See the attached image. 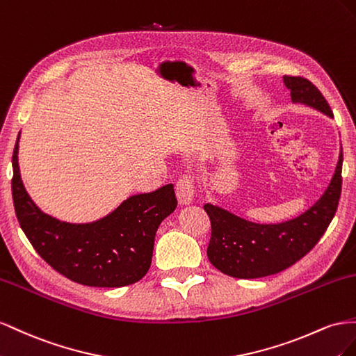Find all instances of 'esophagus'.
I'll return each mask as SVG.
<instances>
[{
    "instance_id": "esophagus-1",
    "label": "esophagus",
    "mask_w": 356,
    "mask_h": 356,
    "mask_svg": "<svg viewBox=\"0 0 356 356\" xmlns=\"http://www.w3.org/2000/svg\"><path fill=\"white\" fill-rule=\"evenodd\" d=\"M176 192L180 204H189L194 198V179L189 175L180 176L176 184Z\"/></svg>"
}]
</instances>
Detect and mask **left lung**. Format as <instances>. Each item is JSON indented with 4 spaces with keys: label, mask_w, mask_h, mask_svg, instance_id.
Here are the masks:
<instances>
[{
    "label": "left lung",
    "mask_w": 356,
    "mask_h": 356,
    "mask_svg": "<svg viewBox=\"0 0 356 356\" xmlns=\"http://www.w3.org/2000/svg\"><path fill=\"white\" fill-rule=\"evenodd\" d=\"M293 103H302L332 116L321 90L302 76L283 77ZM343 150L328 189L301 216L279 225H258L206 204L211 236L207 257L219 271L237 279H258L289 268L316 246L336 215L341 195Z\"/></svg>",
    "instance_id": "1"
}]
</instances>
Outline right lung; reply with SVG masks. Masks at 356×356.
<instances>
[{
  "instance_id": "right-lung-1",
  "label": "right lung",
  "mask_w": 356,
  "mask_h": 356,
  "mask_svg": "<svg viewBox=\"0 0 356 356\" xmlns=\"http://www.w3.org/2000/svg\"><path fill=\"white\" fill-rule=\"evenodd\" d=\"M17 141L12 159L13 204L20 228L38 255L59 274L85 286L120 288L143 277L159 223L177 207L175 186L129 197L92 223L60 222L40 210L26 194L19 172Z\"/></svg>"
}]
</instances>
